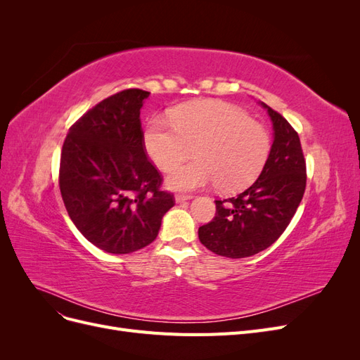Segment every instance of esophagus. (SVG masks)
I'll list each match as a JSON object with an SVG mask.
<instances>
[{
  "label": "esophagus",
  "instance_id": "esophagus-1",
  "mask_svg": "<svg viewBox=\"0 0 360 360\" xmlns=\"http://www.w3.org/2000/svg\"><path fill=\"white\" fill-rule=\"evenodd\" d=\"M192 198V195H186V193H177L176 195V202H183V201H188Z\"/></svg>",
  "mask_w": 360,
  "mask_h": 360
}]
</instances>
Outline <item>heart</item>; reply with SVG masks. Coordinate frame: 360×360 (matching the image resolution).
<instances>
[{
  "instance_id": "heart-1",
  "label": "heart",
  "mask_w": 360,
  "mask_h": 360,
  "mask_svg": "<svg viewBox=\"0 0 360 360\" xmlns=\"http://www.w3.org/2000/svg\"><path fill=\"white\" fill-rule=\"evenodd\" d=\"M169 123L153 118L144 130V148L162 171L190 155L195 160L172 170L168 188L192 191L216 181L222 192H236L252 183L270 155L267 129L231 103L195 101L174 108Z\"/></svg>"
}]
</instances>
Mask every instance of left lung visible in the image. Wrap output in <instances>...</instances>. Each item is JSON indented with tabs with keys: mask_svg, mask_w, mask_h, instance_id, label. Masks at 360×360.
Instances as JSON below:
<instances>
[{
	"mask_svg": "<svg viewBox=\"0 0 360 360\" xmlns=\"http://www.w3.org/2000/svg\"><path fill=\"white\" fill-rule=\"evenodd\" d=\"M274 124V144L258 179L237 197L216 200L213 221L200 226V242L228 258L255 255L274 245L296 213L307 186L300 139L287 120L261 102Z\"/></svg>",
	"mask_w": 360,
	"mask_h": 360,
	"instance_id": "1",
	"label": "left lung"
}]
</instances>
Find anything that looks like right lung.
<instances>
[{
	"label": "right lung",
	"mask_w": 360,
	"mask_h": 360,
	"mask_svg": "<svg viewBox=\"0 0 360 360\" xmlns=\"http://www.w3.org/2000/svg\"><path fill=\"white\" fill-rule=\"evenodd\" d=\"M148 91L129 89L97 103L63 144L60 191L72 222L94 246L130 254L155 240L174 205L146 155L139 112Z\"/></svg>",
	"instance_id": "1"
}]
</instances>
